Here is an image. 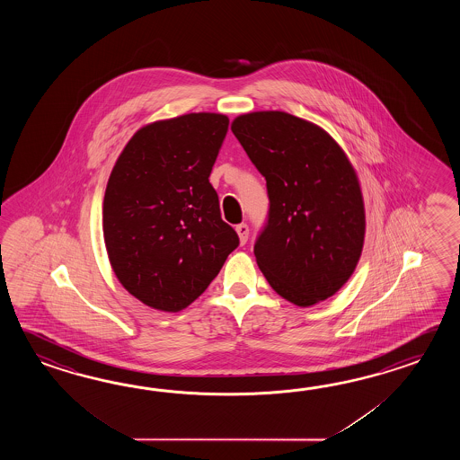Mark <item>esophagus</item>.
<instances>
[{"label": "esophagus", "mask_w": 460, "mask_h": 460, "mask_svg": "<svg viewBox=\"0 0 460 460\" xmlns=\"http://www.w3.org/2000/svg\"><path fill=\"white\" fill-rule=\"evenodd\" d=\"M236 234H238V238H240V243L244 244L248 242L250 228H248L246 224H240V226H236Z\"/></svg>", "instance_id": "1"}]
</instances>
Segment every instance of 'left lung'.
<instances>
[{
	"instance_id": "8db88e82",
	"label": "left lung",
	"mask_w": 460,
	"mask_h": 460,
	"mask_svg": "<svg viewBox=\"0 0 460 460\" xmlns=\"http://www.w3.org/2000/svg\"><path fill=\"white\" fill-rule=\"evenodd\" d=\"M234 137L266 179L270 212L256 263L286 301L309 307L355 271L365 238L358 177L323 128L284 111L234 118Z\"/></svg>"
}]
</instances>
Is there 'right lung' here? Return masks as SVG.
Masks as SVG:
<instances>
[{"mask_svg": "<svg viewBox=\"0 0 460 460\" xmlns=\"http://www.w3.org/2000/svg\"><path fill=\"white\" fill-rule=\"evenodd\" d=\"M228 131L220 113H189L137 129L103 199V238L118 281L157 311L179 313L240 243L208 182Z\"/></svg>", "mask_w": 460, "mask_h": 460, "instance_id": "right-lung-1", "label": "right lung"}]
</instances>
